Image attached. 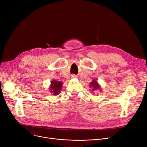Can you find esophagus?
<instances>
[{
  "mask_svg": "<svg viewBox=\"0 0 147 147\" xmlns=\"http://www.w3.org/2000/svg\"><path fill=\"white\" fill-rule=\"evenodd\" d=\"M71 78H76V76L74 75V74H73V75L71 76Z\"/></svg>",
  "mask_w": 147,
  "mask_h": 147,
  "instance_id": "esophagus-1",
  "label": "esophagus"
}]
</instances>
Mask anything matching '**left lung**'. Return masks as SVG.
I'll list each match as a JSON object with an SVG mask.
<instances>
[{
    "mask_svg": "<svg viewBox=\"0 0 147 147\" xmlns=\"http://www.w3.org/2000/svg\"><path fill=\"white\" fill-rule=\"evenodd\" d=\"M89 84H90V86L92 87V90H97L100 88V86L99 85L98 82L96 80H94L92 82L90 83Z\"/></svg>",
    "mask_w": 147,
    "mask_h": 147,
    "instance_id": "8db88e82",
    "label": "left lung"
}]
</instances>
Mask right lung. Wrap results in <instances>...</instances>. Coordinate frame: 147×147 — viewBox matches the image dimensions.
<instances>
[{"mask_svg": "<svg viewBox=\"0 0 147 147\" xmlns=\"http://www.w3.org/2000/svg\"><path fill=\"white\" fill-rule=\"evenodd\" d=\"M63 84V83L59 81H56L55 80H52L51 86L49 88L51 93L54 95H58L62 89Z\"/></svg>", "mask_w": 147, "mask_h": 147, "instance_id": "1", "label": "right lung"}]
</instances>
